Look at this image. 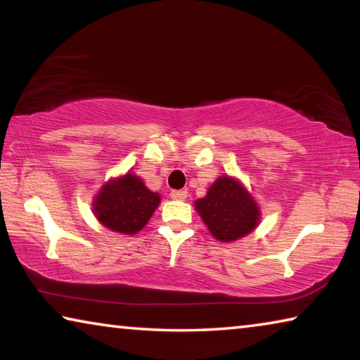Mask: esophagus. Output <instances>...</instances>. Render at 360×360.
<instances>
[{"instance_id": "obj_1", "label": "esophagus", "mask_w": 360, "mask_h": 360, "mask_svg": "<svg viewBox=\"0 0 360 360\" xmlns=\"http://www.w3.org/2000/svg\"><path fill=\"white\" fill-rule=\"evenodd\" d=\"M169 197H172L173 200H179V202H184V200L187 198V191H173L172 193H169Z\"/></svg>"}]
</instances>
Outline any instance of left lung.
<instances>
[{
	"mask_svg": "<svg viewBox=\"0 0 360 360\" xmlns=\"http://www.w3.org/2000/svg\"><path fill=\"white\" fill-rule=\"evenodd\" d=\"M198 214L216 240H240L257 227L260 210L245 186L230 176H221L203 198L195 202Z\"/></svg>",
	"mask_w": 360,
	"mask_h": 360,
	"instance_id": "left-lung-1",
	"label": "left lung"
}]
</instances>
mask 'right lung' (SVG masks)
<instances>
[{"instance_id": "obj_1", "label": "right lung", "mask_w": 360, "mask_h": 360, "mask_svg": "<svg viewBox=\"0 0 360 360\" xmlns=\"http://www.w3.org/2000/svg\"><path fill=\"white\" fill-rule=\"evenodd\" d=\"M160 195L150 192L141 178L127 173L108 181L94 200V212L106 229L135 235L154 214Z\"/></svg>"}]
</instances>
